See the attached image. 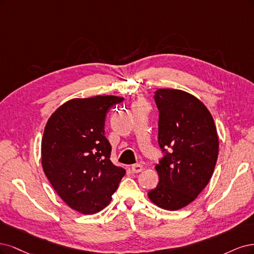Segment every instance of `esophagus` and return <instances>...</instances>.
<instances>
[{
	"mask_svg": "<svg viewBox=\"0 0 254 254\" xmlns=\"http://www.w3.org/2000/svg\"><path fill=\"white\" fill-rule=\"evenodd\" d=\"M130 170H132L133 173H139V172L142 171V166L139 165V163H136V165H133L132 168H130Z\"/></svg>",
	"mask_w": 254,
	"mask_h": 254,
	"instance_id": "34e87169",
	"label": "esophagus"
}]
</instances>
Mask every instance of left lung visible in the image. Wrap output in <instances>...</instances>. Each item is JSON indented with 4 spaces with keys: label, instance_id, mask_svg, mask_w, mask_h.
<instances>
[{
    "label": "left lung",
    "instance_id": "left-lung-1",
    "mask_svg": "<svg viewBox=\"0 0 254 254\" xmlns=\"http://www.w3.org/2000/svg\"><path fill=\"white\" fill-rule=\"evenodd\" d=\"M154 100L163 155L155 167L159 183L148 195L158 207L175 211L192 202L208 185L218 156V137L210 112L194 96L161 88Z\"/></svg>",
    "mask_w": 254,
    "mask_h": 254
}]
</instances>
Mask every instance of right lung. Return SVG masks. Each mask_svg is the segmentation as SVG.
Returning <instances> with one entry per match:
<instances>
[{
    "label": "right lung",
    "instance_id": "obj_1",
    "mask_svg": "<svg viewBox=\"0 0 254 254\" xmlns=\"http://www.w3.org/2000/svg\"><path fill=\"white\" fill-rule=\"evenodd\" d=\"M122 101L117 96L72 99L45 126L41 145L44 173L60 197L82 214L108 206L126 174L112 163V146L104 136L106 113Z\"/></svg>",
    "mask_w": 254,
    "mask_h": 254
}]
</instances>
